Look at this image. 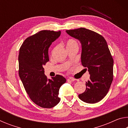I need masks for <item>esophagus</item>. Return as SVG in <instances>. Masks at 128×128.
I'll return each instance as SVG.
<instances>
[{
	"label": "esophagus",
	"mask_w": 128,
	"mask_h": 128,
	"mask_svg": "<svg viewBox=\"0 0 128 128\" xmlns=\"http://www.w3.org/2000/svg\"><path fill=\"white\" fill-rule=\"evenodd\" d=\"M74 80H75L74 78L70 77V78H69L67 79V81H68V82H73V81H74Z\"/></svg>",
	"instance_id": "1"
}]
</instances>
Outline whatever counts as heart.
<instances>
[{
  "instance_id": "heart-1",
  "label": "heart",
  "mask_w": 128,
  "mask_h": 128,
  "mask_svg": "<svg viewBox=\"0 0 128 128\" xmlns=\"http://www.w3.org/2000/svg\"><path fill=\"white\" fill-rule=\"evenodd\" d=\"M66 48H67L68 50H71L72 48H78V43L76 40L72 38H70L68 39V40H66ZM57 49V47H55L52 50V53H54L55 52V51Z\"/></svg>"
}]
</instances>
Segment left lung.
<instances>
[{"label": "left lung", "mask_w": 128, "mask_h": 128, "mask_svg": "<svg viewBox=\"0 0 128 128\" xmlns=\"http://www.w3.org/2000/svg\"><path fill=\"white\" fill-rule=\"evenodd\" d=\"M66 32L81 43V63L90 74L85 92L78 95L79 98L84 102L96 103L104 98L113 81L114 59L107 42L100 34L86 28Z\"/></svg>", "instance_id": "left-lung-1"}]
</instances>
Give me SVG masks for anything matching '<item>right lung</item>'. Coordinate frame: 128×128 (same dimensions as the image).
I'll return each mask as SVG.
<instances>
[{
    "label": "right lung",
    "instance_id": "1",
    "mask_svg": "<svg viewBox=\"0 0 128 128\" xmlns=\"http://www.w3.org/2000/svg\"><path fill=\"white\" fill-rule=\"evenodd\" d=\"M60 34V31L41 30L26 39L19 51V76L30 99L42 108H52L59 103V88L66 82L59 74L48 79L43 68L49 61L48 48Z\"/></svg>",
    "mask_w": 128,
    "mask_h": 128
}]
</instances>
